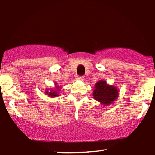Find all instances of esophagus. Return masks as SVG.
<instances>
[{
	"mask_svg": "<svg viewBox=\"0 0 155 155\" xmlns=\"http://www.w3.org/2000/svg\"><path fill=\"white\" fill-rule=\"evenodd\" d=\"M76 79H79V80H83L84 79V76H77V77H76Z\"/></svg>",
	"mask_w": 155,
	"mask_h": 155,
	"instance_id": "1",
	"label": "esophagus"
}]
</instances>
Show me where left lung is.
I'll use <instances>...</instances> for the list:
<instances>
[{
	"instance_id": "left-lung-1",
	"label": "left lung",
	"mask_w": 155,
	"mask_h": 155,
	"mask_svg": "<svg viewBox=\"0 0 155 155\" xmlns=\"http://www.w3.org/2000/svg\"><path fill=\"white\" fill-rule=\"evenodd\" d=\"M93 97L103 105H109L118 97V90L114 86H110L106 81L100 80L96 83Z\"/></svg>"
}]
</instances>
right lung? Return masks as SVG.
<instances>
[{
	"mask_svg": "<svg viewBox=\"0 0 155 155\" xmlns=\"http://www.w3.org/2000/svg\"><path fill=\"white\" fill-rule=\"evenodd\" d=\"M57 88H58V87H57ZM46 93L47 94V95L51 96V97H56V96H58V93H57V92L54 91V90H52V91H50V92L47 91V92H46Z\"/></svg>",
	"mask_w": 155,
	"mask_h": 155,
	"instance_id": "add662e5",
	"label": "right lung"
}]
</instances>
